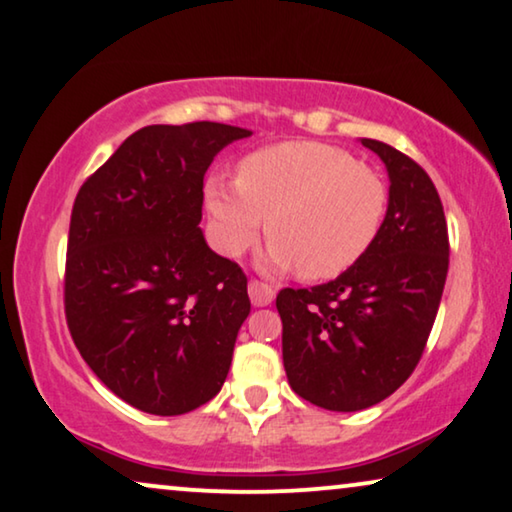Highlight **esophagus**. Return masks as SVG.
Listing matches in <instances>:
<instances>
[{"mask_svg": "<svg viewBox=\"0 0 512 512\" xmlns=\"http://www.w3.org/2000/svg\"><path fill=\"white\" fill-rule=\"evenodd\" d=\"M249 298H251V305H254V307H268L270 302L274 300V291H272V286L263 284V281L251 279L249 281Z\"/></svg>", "mask_w": 512, "mask_h": 512, "instance_id": "1", "label": "esophagus"}]
</instances>
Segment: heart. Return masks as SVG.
<instances>
[{"label":"heart","instance_id":"heart-1","mask_svg":"<svg viewBox=\"0 0 512 512\" xmlns=\"http://www.w3.org/2000/svg\"><path fill=\"white\" fill-rule=\"evenodd\" d=\"M210 235L221 254L238 258L261 238L272 270L302 279H335L360 263L383 231L390 189L379 170L342 147L286 140L240 159L235 182H205Z\"/></svg>","mask_w":512,"mask_h":512}]
</instances>
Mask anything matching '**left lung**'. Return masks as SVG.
<instances>
[{
    "label": "left lung",
    "instance_id": "8db88e82",
    "mask_svg": "<svg viewBox=\"0 0 512 512\" xmlns=\"http://www.w3.org/2000/svg\"><path fill=\"white\" fill-rule=\"evenodd\" d=\"M362 145L390 177L379 240L328 284L277 295L288 383L328 411L369 409L409 379L448 274V224L434 182L395 147L372 138Z\"/></svg>",
    "mask_w": 512,
    "mask_h": 512
}]
</instances>
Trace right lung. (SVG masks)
Returning a JSON list of instances; mask_svg holds the SVG:
<instances>
[{"instance_id":"obj_1","label":"right lung","mask_w":512,"mask_h":512,"mask_svg":"<svg viewBox=\"0 0 512 512\" xmlns=\"http://www.w3.org/2000/svg\"><path fill=\"white\" fill-rule=\"evenodd\" d=\"M251 131L152 124L80 187L66 247V325L92 372L152 416H182L224 385L249 316L247 274L201 231L212 159Z\"/></svg>"}]
</instances>
